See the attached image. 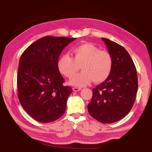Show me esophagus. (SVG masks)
<instances>
[{
    "label": "esophagus",
    "mask_w": 152,
    "mask_h": 152,
    "mask_svg": "<svg viewBox=\"0 0 152 152\" xmlns=\"http://www.w3.org/2000/svg\"><path fill=\"white\" fill-rule=\"evenodd\" d=\"M72 89H73V91H75V92H77V91H80L81 89H82V88H79V87H74V88H72Z\"/></svg>",
    "instance_id": "esophagus-1"
}]
</instances>
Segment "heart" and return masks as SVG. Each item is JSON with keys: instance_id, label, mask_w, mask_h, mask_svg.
Instances as JSON below:
<instances>
[{"instance_id": "heart-1", "label": "heart", "mask_w": 152, "mask_h": 152, "mask_svg": "<svg viewBox=\"0 0 152 152\" xmlns=\"http://www.w3.org/2000/svg\"><path fill=\"white\" fill-rule=\"evenodd\" d=\"M72 53L74 58L65 53L58 60L59 71L68 78L78 71L81 65L83 70L70 80V84L84 86L93 80L95 83L102 82L110 76L113 60L108 51L100 50L92 43H86L73 48Z\"/></svg>"}]
</instances>
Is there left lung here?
<instances>
[{
	"instance_id": "1",
	"label": "left lung",
	"mask_w": 152,
	"mask_h": 152,
	"mask_svg": "<svg viewBox=\"0 0 152 152\" xmlns=\"http://www.w3.org/2000/svg\"><path fill=\"white\" fill-rule=\"evenodd\" d=\"M102 40L113 57V70L104 82L93 89L88 111L95 120L109 124L121 120L132 109L138 91V76L126 49L108 39Z\"/></svg>"
}]
</instances>
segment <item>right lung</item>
<instances>
[{"instance_id":"1","label":"right lung","mask_w":152,"mask_h":152,"mask_svg":"<svg viewBox=\"0 0 152 152\" xmlns=\"http://www.w3.org/2000/svg\"><path fill=\"white\" fill-rule=\"evenodd\" d=\"M76 38L46 36L27 48L20 56L17 73L18 97L29 115L46 123L64 113L72 88L64 86L58 59Z\"/></svg>"}]
</instances>
